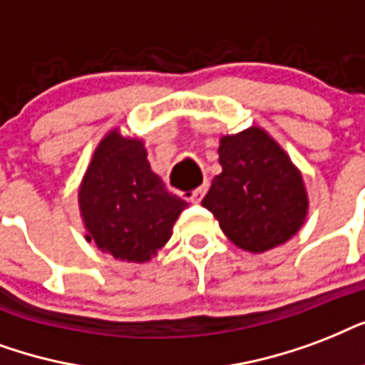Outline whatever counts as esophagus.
Here are the masks:
<instances>
[{
	"label": "esophagus",
	"mask_w": 365,
	"mask_h": 365,
	"mask_svg": "<svg viewBox=\"0 0 365 365\" xmlns=\"http://www.w3.org/2000/svg\"><path fill=\"white\" fill-rule=\"evenodd\" d=\"M205 190H207V185L197 186V188H194V190L186 192L185 197H186V200H188V202H192V203H200V202H202L203 194H205Z\"/></svg>",
	"instance_id": "34e87169"
}]
</instances>
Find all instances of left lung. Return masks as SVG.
<instances>
[{
  "mask_svg": "<svg viewBox=\"0 0 365 365\" xmlns=\"http://www.w3.org/2000/svg\"><path fill=\"white\" fill-rule=\"evenodd\" d=\"M217 175L202 205L238 247L262 253L303 227L309 200L303 177L259 127L221 138Z\"/></svg>",
  "mask_w": 365,
  "mask_h": 365,
  "instance_id": "8db88e82",
  "label": "left lung"
}]
</instances>
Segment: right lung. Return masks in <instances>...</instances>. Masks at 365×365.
Listing matches in <instances>:
<instances>
[{
	"instance_id": "obj_1",
	"label": "right lung",
	"mask_w": 365,
	"mask_h": 365,
	"mask_svg": "<svg viewBox=\"0 0 365 365\" xmlns=\"http://www.w3.org/2000/svg\"><path fill=\"white\" fill-rule=\"evenodd\" d=\"M185 207L150 169L140 140L118 129L101 140L80 186L87 242L120 261H150Z\"/></svg>"
}]
</instances>
